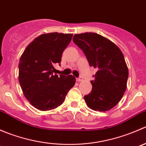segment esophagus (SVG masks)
<instances>
[{"mask_svg": "<svg viewBox=\"0 0 146 146\" xmlns=\"http://www.w3.org/2000/svg\"><path fill=\"white\" fill-rule=\"evenodd\" d=\"M76 80H77L78 82L82 81V78L81 77V76H80V77H78V78H76Z\"/></svg>", "mask_w": 146, "mask_h": 146, "instance_id": "esophagus-1", "label": "esophagus"}]
</instances>
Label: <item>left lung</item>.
Returning a JSON list of instances; mask_svg holds the SVG:
<instances>
[{
  "instance_id": "1",
  "label": "left lung",
  "mask_w": 146,
  "mask_h": 146,
  "mask_svg": "<svg viewBox=\"0 0 146 146\" xmlns=\"http://www.w3.org/2000/svg\"><path fill=\"white\" fill-rule=\"evenodd\" d=\"M73 41L85 54L90 66L98 69L90 93L84 96L95 111H106L115 107L126 89L129 70L121 51L115 44L97 33L75 35Z\"/></svg>"
}]
</instances>
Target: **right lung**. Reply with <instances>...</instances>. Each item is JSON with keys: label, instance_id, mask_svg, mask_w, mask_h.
<instances>
[{"label": "right lung", "instance_id": "1", "mask_svg": "<svg viewBox=\"0 0 146 146\" xmlns=\"http://www.w3.org/2000/svg\"><path fill=\"white\" fill-rule=\"evenodd\" d=\"M72 34H43L34 39L22 54L19 63V82L26 99L42 111L53 110L64 102L76 83L72 75L54 74V65L61 62L63 51Z\"/></svg>", "mask_w": 146, "mask_h": 146}]
</instances>
